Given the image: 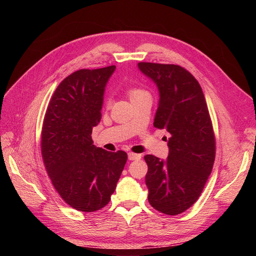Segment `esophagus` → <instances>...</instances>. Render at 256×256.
I'll use <instances>...</instances> for the list:
<instances>
[{
  "instance_id": "1",
  "label": "esophagus",
  "mask_w": 256,
  "mask_h": 256,
  "mask_svg": "<svg viewBox=\"0 0 256 256\" xmlns=\"http://www.w3.org/2000/svg\"><path fill=\"white\" fill-rule=\"evenodd\" d=\"M128 159L129 160H138V159H141V154H134V152H128Z\"/></svg>"
}]
</instances>
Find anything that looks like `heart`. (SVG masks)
<instances>
[{
    "label": "heart",
    "mask_w": 256,
    "mask_h": 256,
    "mask_svg": "<svg viewBox=\"0 0 256 256\" xmlns=\"http://www.w3.org/2000/svg\"><path fill=\"white\" fill-rule=\"evenodd\" d=\"M145 94H147V92L140 88H136V86H129L128 88V95L131 99L140 97V96L145 95ZM106 102H109V100H106Z\"/></svg>",
    "instance_id": "obj_1"
}]
</instances>
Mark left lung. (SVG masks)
<instances>
[{
  "instance_id": "obj_1",
  "label": "left lung",
  "mask_w": 256,
  "mask_h": 256,
  "mask_svg": "<svg viewBox=\"0 0 256 256\" xmlns=\"http://www.w3.org/2000/svg\"><path fill=\"white\" fill-rule=\"evenodd\" d=\"M138 66L159 90L154 127L171 134L166 161L144 157L148 202L162 214H180L196 202L212 173L216 138L210 115L202 88L184 68L145 62Z\"/></svg>"
}]
</instances>
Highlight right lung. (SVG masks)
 Instances as JSON below:
<instances>
[{"label": "right lung", "instance_id": "1", "mask_svg": "<svg viewBox=\"0 0 256 256\" xmlns=\"http://www.w3.org/2000/svg\"><path fill=\"white\" fill-rule=\"evenodd\" d=\"M114 70L112 65L66 76L52 95L42 122V156L52 184L69 206L83 212L110 202L127 161L125 152L104 150L92 140Z\"/></svg>", "mask_w": 256, "mask_h": 256}]
</instances>
